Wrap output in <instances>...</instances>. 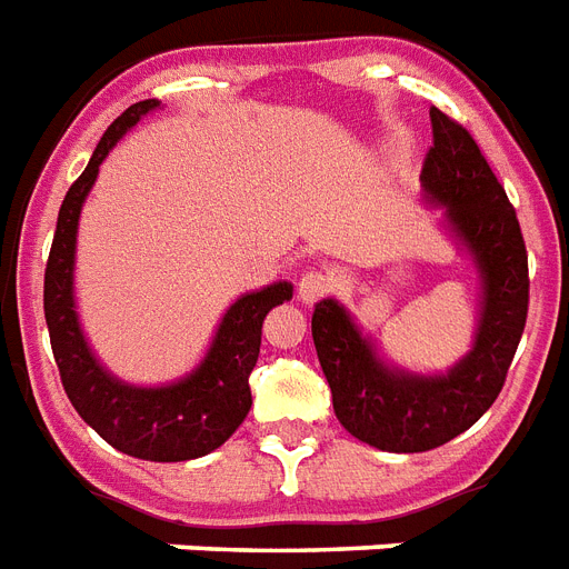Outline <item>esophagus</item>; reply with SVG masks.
Returning a JSON list of instances; mask_svg holds the SVG:
<instances>
[{
  "label": "esophagus",
  "mask_w": 569,
  "mask_h": 569,
  "mask_svg": "<svg viewBox=\"0 0 569 569\" xmlns=\"http://www.w3.org/2000/svg\"><path fill=\"white\" fill-rule=\"evenodd\" d=\"M330 292H332V277L327 274V271H307V274L300 277L298 298L303 300V303H316V300H321Z\"/></svg>",
  "instance_id": "1"
}]
</instances>
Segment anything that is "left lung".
Returning <instances> with one entry per match:
<instances>
[{"instance_id": "obj_1", "label": "left lung", "mask_w": 569, "mask_h": 569, "mask_svg": "<svg viewBox=\"0 0 569 569\" xmlns=\"http://www.w3.org/2000/svg\"><path fill=\"white\" fill-rule=\"evenodd\" d=\"M429 119L432 149L420 183L429 201L447 207V228L468 248L482 280L470 353L447 373L420 377L382 362L339 300H321L312 312V341L336 418L353 438L389 452L432 450L473 427L502 391L529 312V257L506 189L468 128L438 108Z\"/></svg>"}]
</instances>
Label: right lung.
<instances>
[{
	"mask_svg": "<svg viewBox=\"0 0 569 569\" xmlns=\"http://www.w3.org/2000/svg\"><path fill=\"white\" fill-rule=\"evenodd\" d=\"M160 108L157 99L137 101L110 124L92 151L81 178L69 187L58 212L52 251L46 262L43 312L69 403L110 447L146 461H187L221 447L251 409V377L260 357L262 321L292 298V283H271L248 292L224 312L204 362L196 371L157 389L117 380L92 357L78 325L72 269H76L78 216L96 183L101 160L128 128Z\"/></svg>",
	"mask_w": 569,
	"mask_h": 569,
	"instance_id": "right-lung-1",
	"label": "right lung"
}]
</instances>
